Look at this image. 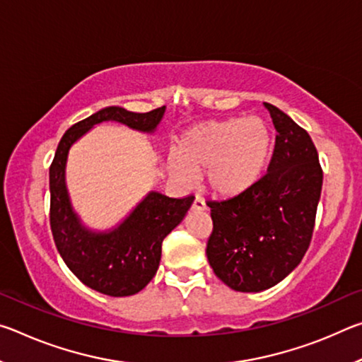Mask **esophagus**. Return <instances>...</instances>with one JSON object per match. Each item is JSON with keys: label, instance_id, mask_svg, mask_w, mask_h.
Instances as JSON below:
<instances>
[{"label": "esophagus", "instance_id": "esophagus-1", "mask_svg": "<svg viewBox=\"0 0 362 362\" xmlns=\"http://www.w3.org/2000/svg\"><path fill=\"white\" fill-rule=\"evenodd\" d=\"M192 209H193V211H204V209H206L204 199H203V198H194Z\"/></svg>", "mask_w": 362, "mask_h": 362}]
</instances>
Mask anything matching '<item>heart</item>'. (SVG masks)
<instances>
[{
  "instance_id": "1",
  "label": "heart",
  "mask_w": 362,
  "mask_h": 362,
  "mask_svg": "<svg viewBox=\"0 0 362 362\" xmlns=\"http://www.w3.org/2000/svg\"><path fill=\"white\" fill-rule=\"evenodd\" d=\"M273 134L260 116L206 121L177 139L166 166L180 187L192 188L206 170V183L218 198H235L262 179L272 155Z\"/></svg>"
}]
</instances>
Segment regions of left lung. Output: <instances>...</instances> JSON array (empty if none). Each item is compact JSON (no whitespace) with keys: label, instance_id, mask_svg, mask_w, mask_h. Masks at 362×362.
I'll list each match as a JSON object with an SVG mask.
<instances>
[{"label":"left lung","instance_id":"obj_1","mask_svg":"<svg viewBox=\"0 0 362 362\" xmlns=\"http://www.w3.org/2000/svg\"><path fill=\"white\" fill-rule=\"evenodd\" d=\"M276 129L267 174L240 196L209 203L206 255L218 279L238 292L281 283L302 262L313 236L322 169L308 132L272 103Z\"/></svg>","mask_w":362,"mask_h":362}]
</instances>
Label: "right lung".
<instances>
[{"instance_id":"1","label":"right lung","mask_w":362,"mask_h":362,"mask_svg":"<svg viewBox=\"0 0 362 362\" xmlns=\"http://www.w3.org/2000/svg\"><path fill=\"white\" fill-rule=\"evenodd\" d=\"M166 107L134 113L107 107L73 124L60 139L49 169L51 230L60 257L71 273L90 289L110 297L134 296L150 283L161 260V244L179 225L193 196L177 199L150 192L124 220L105 231L90 230L75 212L66 189V159L73 144L103 121L121 122L134 131L153 134Z\"/></svg>"}]
</instances>
